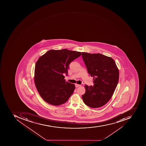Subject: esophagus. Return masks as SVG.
I'll use <instances>...</instances> for the list:
<instances>
[{"mask_svg": "<svg viewBox=\"0 0 146 146\" xmlns=\"http://www.w3.org/2000/svg\"><path fill=\"white\" fill-rule=\"evenodd\" d=\"M75 86H76V87H80V86H81V85H80V84H75Z\"/></svg>", "mask_w": 146, "mask_h": 146, "instance_id": "1", "label": "esophagus"}]
</instances>
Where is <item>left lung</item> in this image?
<instances>
[{
	"instance_id": "1",
	"label": "left lung",
	"mask_w": 146,
	"mask_h": 146,
	"mask_svg": "<svg viewBox=\"0 0 146 146\" xmlns=\"http://www.w3.org/2000/svg\"><path fill=\"white\" fill-rule=\"evenodd\" d=\"M83 60L90 76L93 77V86L85 85V93L82 95L87 106L97 108L109 102L119 80V70L115 61L101 54L82 52Z\"/></svg>"
}]
</instances>
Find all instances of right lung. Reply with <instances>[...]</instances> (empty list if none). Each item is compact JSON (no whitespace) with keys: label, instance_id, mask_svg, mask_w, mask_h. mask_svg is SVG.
<instances>
[{"label":"right lung","instance_id":"right-lung-1","mask_svg":"<svg viewBox=\"0 0 146 146\" xmlns=\"http://www.w3.org/2000/svg\"><path fill=\"white\" fill-rule=\"evenodd\" d=\"M81 53L67 49L51 50L40 56L36 63L34 82L41 98L53 106L62 105L73 93L74 84L66 82L70 62Z\"/></svg>","mask_w":146,"mask_h":146}]
</instances>
